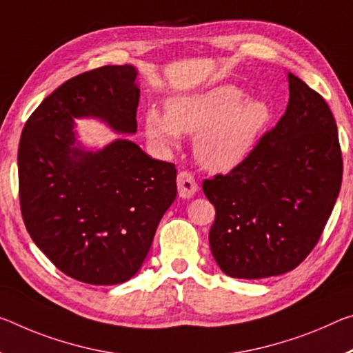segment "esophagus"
Listing matches in <instances>:
<instances>
[{
    "label": "esophagus",
    "instance_id": "obj_1",
    "mask_svg": "<svg viewBox=\"0 0 353 353\" xmlns=\"http://www.w3.org/2000/svg\"><path fill=\"white\" fill-rule=\"evenodd\" d=\"M177 190L181 198H192L198 190V183L194 181L192 172L181 171L177 174Z\"/></svg>",
    "mask_w": 353,
    "mask_h": 353
}]
</instances>
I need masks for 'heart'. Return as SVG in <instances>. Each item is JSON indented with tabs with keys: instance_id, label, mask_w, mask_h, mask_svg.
Returning a JSON list of instances; mask_svg holds the SVG:
<instances>
[{
	"instance_id": "1",
	"label": "heart",
	"mask_w": 353,
	"mask_h": 353,
	"mask_svg": "<svg viewBox=\"0 0 353 353\" xmlns=\"http://www.w3.org/2000/svg\"><path fill=\"white\" fill-rule=\"evenodd\" d=\"M272 111L262 100H245L242 89L221 85L168 100V113L149 110L146 133L163 148L194 137V155L205 170L225 172L247 159Z\"/></svg>"
}]
</instances>
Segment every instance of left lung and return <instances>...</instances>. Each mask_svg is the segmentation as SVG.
<instances>
[{
  "mask_svg": "<svg viewBox=\"0 0 353 353\" xmlns=\"http://www.w3.org/2000/svg\"><path fill=\"white\" fill-rule=\"evenodd\" d=\"M286 113L228 174L205 179L215 205L209 243L228 276L257 279L294 270L321 239L343 182L332 110L288 72Z\"/></svg>",
  "mask_w": 353,
  "mask_h": 353,
  "instance_id": "left-lung-1",
  "label": "left lung"
}]
</instances>
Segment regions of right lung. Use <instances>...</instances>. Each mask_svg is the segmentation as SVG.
<instances>
[{
  "instance_id": "1",
  "label": "right lung",
  "mask_w": 353,
  "mask_h": 353,
  "mask_svg": "<svg viewBox=\"0 0 353 353\" xmlns=\"http://www.w3.org/2000/svg\"><path fill=\"white\" fill-rule=\"evenodd\" d=\"M135 80L128 64L70 78L28 117L19 144L20 210L32 242L67 276L96 286L135 275L177 194L176 166L128 139L99 152L74 146L75 117L137 132Z\"/></svg>"
}]
</instances>
